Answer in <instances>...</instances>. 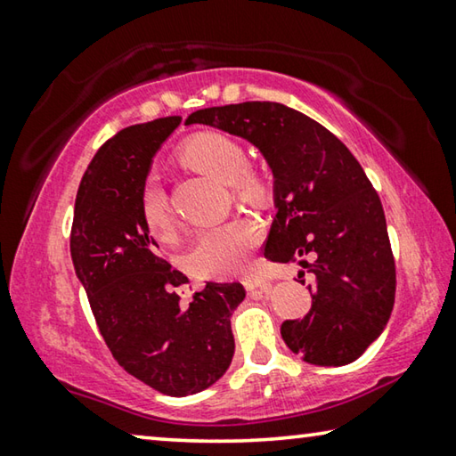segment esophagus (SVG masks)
Wrapping results in <instances>:
<instances>
[{"mask_svg":"<svg viewBox=\"0 0 456 456\" xmlns=\"http://www.w3.org/2000/svg\"><path fill=\"white\" fill-rule=\"evenodd\" d=\"M243 285L247 289H265V288H269V281H267V277L265 275H261V273H249V275H245L243 277Z\"/></svg>","mask_w":456,"mask_h":456,"instance_id":"34e87169","label":"esophagus"}]
</instances>
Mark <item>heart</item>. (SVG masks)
Listing matches in <instances>:
<instances>
[{"instance_id": "heart-1", "label": "heart", "mask_w": 456, "mask_h": 456, "mask_svg": "<svg viewBox=\"0 0 456 456\" xmlns=\"http://www.w3.org/2000/svg\"><path fill=\"white\" fill-rule=\"evenodd\" d=\"M179 160L192 171L227 183L237 203L267 207L275 197V184L265 168L247 163L245 146L223 133H199L179 149ZM138 211L144 229L159 241H168L175 231L171 200L157 179H146ZM261 239V227L251 217H233L200 231L191 251V264L199 273L231 275L243 272Z\"/></svg>"}]
</instances>
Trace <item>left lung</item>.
Listing matches in <instances>:
<instances>
[{
  "instance_id": "8db88e82",
  "label": "left lung",
  "mask_w": 456,
  "mask_h": 456,
  "mask_svg": "<svg viewBox=\"0 0 456 456\" xmlns=\"http://www.w3.org/2000/svg\"><path fill=\"white\" fill-rule=\"evenodd\" d=\"M187 125L241 136L272 167L277 215L264 256L297 261L314 275L312 310L281 323L288 348L318 366L360 358L388 323L396 265L380 197L356 157L320 122L280 102L203 108Z\"/></svg>"
}]
</instances>
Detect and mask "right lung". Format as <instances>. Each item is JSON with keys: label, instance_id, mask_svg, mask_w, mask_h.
I'll list each match as a JSON object with an SVG mask.
<instances>
[{"label": "right lung", "instance_id": "obj_1", "mask_svg": "<svg viewBox=\"0 0 456 456\" xmlns=\"http://www.w3.org/2000/svg\"><path fill=\"white\" fill-rule=\"evenodd\" d=\"M181 117L122 128L100 146L74 205L70 253L100 334L114 360L167 396L209 388L235 352L231 314L241 283H213L181 304L187 275L157 256L138 197L157 154Z\"/></svg>", "mask_w": 456, "mask_h": 456}]
</instances>
